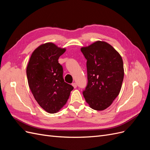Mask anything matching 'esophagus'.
Instances as JSON below:
<instances>
[{
	"instance_id": "obj_1",
	"label": "esophagus",
	"mask_w": 150,
	"mask_h": 150,
	"mask_svg": "<svg viewBox=\"0 0 150 150\" xmlns=\"http://www.w3.org/2000/svg\"><path fill=\"white\" fill-rule=\"evenodd\" d=\"M72 86H73L74 88H77V84H76V83H72Z\"/></svg>"
}]
</instances>
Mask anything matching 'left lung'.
Masks as SVG:
<instances>
[{
  "mask_svg": "<svg viewBox=\"0 0 150 150\" xmlns=\"http://www.w3.org/2000/svg\"><path fill=\"white\" fill-rule=\"evenodd\" d=\"M81 51L87 60L88 84L83 92L85 100L94 110H106L120 92L124 78L122 57L110 44L100 40Z\"/></svg>",
  "mask_w": 150,
  "mask_h": 150,
  "instance_id": "1",
  "label": "left lung"
}]
</instances>
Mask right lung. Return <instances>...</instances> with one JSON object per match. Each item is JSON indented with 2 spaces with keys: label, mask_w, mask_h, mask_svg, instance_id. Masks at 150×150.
<instances>
[{
  "label": "right lung",
  "mask_w": 150,
  "mask_h": 150,
  "mask_svg": "<svg viewBox=\"0 0 150 150\" xmlns=\"http://www.w3.org/2000/svg\"><path fill=\"white\" fill-rule=\"evenodd\" d=\"M66 51L52 42L41 44L32 54L26 69L30 89L42 109L56 113L64 106L73 87L64 82L58 59Z\"/></svg>",
  "instance_id": "1"
}]
</instances>
